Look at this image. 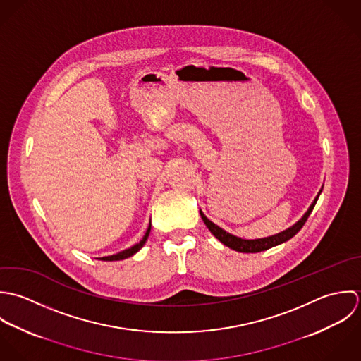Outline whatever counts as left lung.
I'll return each mask as SVG.
<instances>
[{"label": "left lung", "mask_w": 361, "mask_h": 361, "mask_svg": "<svg viewBox=\"0 0 361 361\" xmlns=\"http://www.w3.org/2000/svg\"><path fill=\"white\" fill-rule=\"evenodd\" d=\"M322 192V188L319 190L318 195L315 197V200L312 201V204L310 205V208L307 209V212L301 216L300 220H297L293 226H290L286 230L278 233V234H274V235H269V237H264V238H254V240H245V238H241V237H237L226 230H223L221 227H219L217 224H215L212 220H209L208 217L204 215V212L200 209V214L201 217L204 220V223L207 224V227L209 228V231L216 237L217 240L224 244L226 247L234 250V251H238V252H259V251H265L268 248H272L275 245H279L282 243H286L288 240H290L291 237H294L300 230L301 227L304 226V223L307 221L308 216L311 215L319 195Z\"/></svg>", "instance_id": "8db88e82"}]
</instances>
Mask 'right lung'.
Wrapping results in <instances>:
<instances>
[{
  "label": "right lung",
  "mask_w": 361,
  "mask_h": 361,
  "mask_svg": "<svg viewBox=\"0 0 361 361\" xmlns=\"http://www.w3.org/2000/svg\"><path fill=\"white\" fill-rule=\"evenodd\" d=\"M150 226H152V224H150V221H149L147 230H146V233H145L142 240H141L138 244H135V245H133L131 248H127V250H124V251H120V252H117V254H114V255L103 257V258H99V259H102V261H120V259H126V258L133 257L134 254H137V252L144 247V244L146 243L147 237H149V233H150Z\"/></svg>",
  "instance_id": "add662e5"
}]
</instances>
